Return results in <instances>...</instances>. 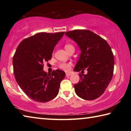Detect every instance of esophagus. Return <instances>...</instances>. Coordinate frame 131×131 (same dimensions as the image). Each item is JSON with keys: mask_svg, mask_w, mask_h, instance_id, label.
I'll use <instances>...</instances> for the list:
<instances>
[{"mask_svg": "<svg viewBox=\"0 0 131 131\" xmlns=\"http://www.w3.org/2000/svg\"><path fill=\"white\" fill-rule=\"evenodd\" d=\"M70 75H71V73H66V77L70 76Z\"/></svg>", "mask_w": 131, "mask_h": 131, "instance_id": "esophagus-1", "label": "esophagus"}]
</instances>
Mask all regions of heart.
<instances>
[{"label": "heart", "instance_id": "b5f03b06", "mask_svg": "<svg viewBox=\"0 0 131 131\" xmlns=\"http://www.w3.org/2000/svg\"><path fill=\"white\" fill-rule=\"evenodd\" d=\"M65 49L66 51L69 52L71 50L74 51V47L71 44H66L65 45ZM71 66H72V63L68 62H61L58 65V67L61 69L66 71V72H68V71L70 70Z\"/></svg>", "mask_w": 131, "mask_h": 131}]
</instances>
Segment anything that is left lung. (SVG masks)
I'll use <instances>...</instances> for the list:
<instances>
[{
    "mask_svg": "<svg viewBox=\"0 0 131 131\" xmlns=\"http://www.w3.org/2000/svg\"><path fill=\"white\" fill-rule=\"evenodd\" d=\"M65 35L78 44L81 51L74 69L80 72V80L75 84L76 94L85 100H94L105 91L113 76L114 58L105 39L89 30H74ZM87 69V75L82 72Z\"/></svg>",
    "mask_w": 131,
    "mask_h": 131,
    "instance_id": "8db88e82",
    "label": "left lung"
}]
</instances>
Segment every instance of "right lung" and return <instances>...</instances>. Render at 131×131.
Returning <instances> with one entry per match:
<instances>
[{
    "mask_svg": "<svg viewBox=\"0 0 131 131\" xmlns=\"http://www.w3.org/2000/svg\"><path fill=\"white\" fill-rule=\"evenodd\" d=\"M64 34L38 33L24 39L17 48L13 59L15 78L23 91L33 100L47 102L58 94L65 73L57 69L47 74L43 67L44 63L51 59L55 46Z\"/></svg>",
    "mask_w": 131,
    "mask_h": 131,
    "instance_id": "right-lung-1",
    "label": "right lung"
}]
</instances>
